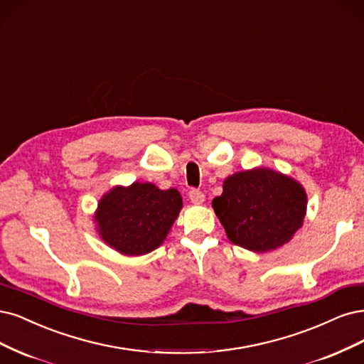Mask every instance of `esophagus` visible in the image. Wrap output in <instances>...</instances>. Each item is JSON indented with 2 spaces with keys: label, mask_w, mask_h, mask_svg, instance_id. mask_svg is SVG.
I'll use <instances>...</instances> for the list:
<instances>
[{
  "label": "esophagus",
  "mask_w": 364,
  "mask_h": 364,
  "mask_svg": "<svg viewBox=\"0 0 364 364\" xmlns=\"http://www.w3.org/2000/svg\"><path fill=\"white\" fill-rule=\"evenodd\" d=\"M190 200L194 205H202L205 202V194L200 190H191L190 191Z\"/></svg>",
  "instance_id": "34e87169"
}]
</instances>
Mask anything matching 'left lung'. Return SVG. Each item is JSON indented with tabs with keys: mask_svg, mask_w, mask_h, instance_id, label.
<instances>
[{
	"mask_svg": "<svg viewBox=\"0 0 364 364\" xmlns=\"http://www.w3.org/2000/svg\"><path fill=\"white\" fill-rule=\"evenodd\" d=\"M212 208L235 245L265 253L289 242L301 228L307 194L295 179L259 167L225 179Z\"/></svg>",
	"mask_w": 364,
	"mask_h": 364,
	"instance_id": "1",
	"label": "left lung"
}]
</instances>
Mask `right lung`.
<instances>
[{
  "label": "right lung",
  "instance_id": "right-lung-1",
  "mask_svg": "<svg viewBox=\"0 0 364 364\" xmlns=\"http://www.w3.org/2000/svg\"><path fill=\"white\" fill-rule=\"evenodd\" d=\"M182 209L178 190L154 183L114 186L101 198L95 214L97 232L119 253L141 256L164 242Z\"/></svg>",
  "mask_w": 364,
  "mask_h": 364
}]
</instances>
